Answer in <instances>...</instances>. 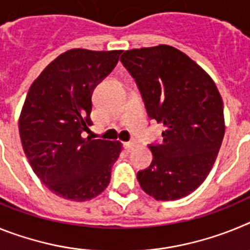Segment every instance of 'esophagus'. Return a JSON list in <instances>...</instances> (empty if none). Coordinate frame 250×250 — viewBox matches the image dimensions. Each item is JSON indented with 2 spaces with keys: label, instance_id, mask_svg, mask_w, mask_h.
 <instances>
[{
  "label": "esophagus",
  "instance_id": "esophagus-1",
  "mask_svg": "<svg viewBox=\"0 0 250 250\" xmlns=\"http://www.w3.org/2000/svg\"><path fill=\"white\" fill-rule=\"evenodd\" d=\"M124 146H125L126 151H131L132 147L135 146V145H134V143H132V141H127V143H125V144H124Z\"/></svg>",
  "mask_w": 250,
  "mask_h": 250
}]
</instances>
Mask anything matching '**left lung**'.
Wrapping results in <instances>:
<instances>
[{
    "label": "left lung",
    "instance_id": "obj_1",
    "mask_svg": "<svg viewBox=\"0 0 250 250\" xmlns=\"http://www.w3.org/2000/svg\"><path fill=\"white\" fill-rule=\"evenodd\" d=\"M120 61L134 77L151 120L164 125L152 143L151 164L138 171L143 190L156 200H178L199 187L224 138L223 100L210 76L167 45L125 51Z\"/></svg>",
    "mask_w": 250,
    "mask_h": 250
}]
</instances>
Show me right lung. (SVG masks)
<instances>
[{"instance_id": "1", "label": "right lung", "mask_w": 250, "mask_h": 250, "mask_svg": "<svg viewBox=\"0 0 250 250\" xmlns=\"http://www.w3.org/2000/svg\"><path fill=\"white\" fill-rule=\"evenodd\" d=\"M121 51L74 48L54 60L31 85L20 116L30 165L56 195L90 200L105 190L119 141L83 138L92 125V92L114 70Z\"/></svg>"}]
</instances>
